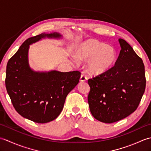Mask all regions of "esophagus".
<instances>
[{
    "label": "esophagus",
    "mask_w": 151,
    "mask_h": 151,
    "mask_svg": "<svg viewBox=\"0 0 151 151\" xmlns=\"http://www.w3.org/2000/svg\"><path fill=\"white\" fill-rule=\"evenodd\" d=\"M88 80L87 78V76H86V75H84V74H82L81 75V82H85Z\"/></svg>",
    "instance_id": "obj_1"
}]
</instances>
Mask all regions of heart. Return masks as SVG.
<instances>
[{
  "label": "heart",
  "mask_w": 151,
  "mask_h": 151,
  "mask_svg": "<svg viewBox=\"0 0 151 151\" xmlns=\"http://www.w3.org/2000/svg\"><path fill=\"white\" fill-rule=\"evenodd\" d=\"M76 56L81 60H88V70L96 75L107 72L117 58L116 50L113 47L93 40L82 43L76 50Z\"/></svg>",
  "instance_id": "heart-1"
}]
</instances>
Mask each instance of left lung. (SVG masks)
Here are the masks:
<instances>
[{
    "label": "left lung",
    "instance_id": "obj_1",
    "mask_svg": "<svg viewBox=\"0 0 151 151\" xmlns=\"http://www.w3.org/2000/svg\"><path fill=\"white\" fill-rule=\"evenodd\" d=\"M121 50L114 67L88 82V101L96 119L112 123L127 117L138 107L145 92L143 60L126 41L119 40Z\"/></svg>",
    "mask_w": 151,
    "mask_h": 151
}]
</instances>
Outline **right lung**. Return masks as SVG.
I'll return each instance as SVG.
<instances>
[{"instance_id": "add662e5", "label": "right lung", "mask_w": 151, "mask_h": 151, "mask_svg": "<svg viewBox=\"0 0 151 151\" xmlns=\"http://www.w3.org/2000/svg\"><path fill=\"white\" fill-rule=\"evenodd\" d=\"M57 33L41 34L28 38L8 60L6 88L15 110L21 116L37 123L55 119L62 111L67 95L78 84V70L35 72L28 62L30 44L41 38L60 37Z\"/></svg>"}]
</instances>
